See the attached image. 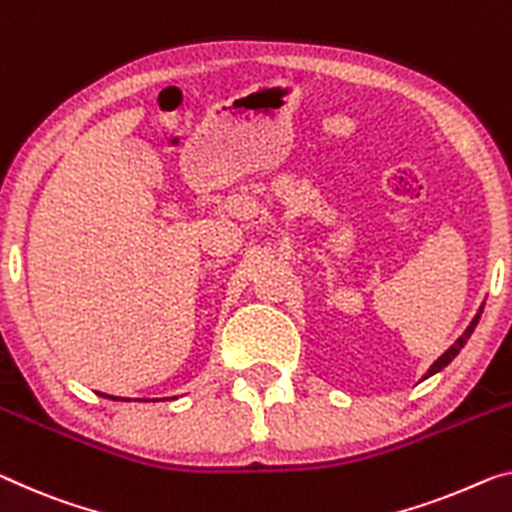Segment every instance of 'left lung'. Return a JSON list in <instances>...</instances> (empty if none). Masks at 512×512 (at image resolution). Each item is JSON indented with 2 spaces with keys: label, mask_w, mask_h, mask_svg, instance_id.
Returning <instances> with one entry per match:
<instances>
[{
  "label": "left lung",
  "mask_w": 512,
  "mask_h": 512,
  "mask_svg": "<svg viewBox=\"0 0 512 512\" xmlns=\"http://www.w3.org/2000/svg\"><path fill=\"white\" fill-rule=\"evenodd\" d=\"M481 313H483V306H481V309H478V313H476V316H474V320H471V322H469V327L465 329V334H462V336L458 338V341H455V343L451 345V348H448V350L444 352V355H442V357H439V359L435 361V364H432V366L428 368V373H426V375H423V377H430V375H435V373H439V371H442V368H444V366H448V364H451V361H453L455 357H458V352H460L462 348H465L467 338L471 336V332H474V327L478 325V320H481Z\"/></svg>",
  "instance_id": "1"
}]
</instances>
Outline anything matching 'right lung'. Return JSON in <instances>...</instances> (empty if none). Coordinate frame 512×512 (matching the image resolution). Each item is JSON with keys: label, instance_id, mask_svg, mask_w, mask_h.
<instances>
[{"label": "right lung", "instance_id": "obj_1", "mask_svg": "<svg viewBox=\"0 0 512 512\" xmlns=\"http://www.w3.org/2000/svg\"><path fill=\"white\" fill-rule=\"evenodd\" d=\"M102 398H109V400H128V398H116V396H107V393H100Z\"/></svg>", "mask_w": 512, "mask_h": 512}]
</instances>
